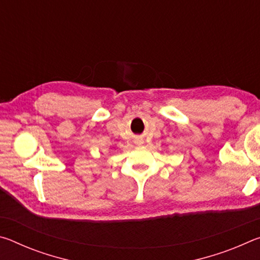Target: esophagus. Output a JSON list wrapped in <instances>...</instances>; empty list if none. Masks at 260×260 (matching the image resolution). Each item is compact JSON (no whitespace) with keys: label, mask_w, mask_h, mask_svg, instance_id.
Listing matches in <instances>:
<instances>
[{"label":"esophagus","mask_w":260,"mask_h":260,"mask_svg":"<svg viewBox=\"0 0 260 260\" xmlns=\"http://www.w3.org/2000/svg\"><path fill=\"white\" fill-rule=\"evenodd\" d=\"M138 143H139V144H141V143H142V140H140V141H138Z\"/></svg>","instance_id":"1"}]
</instances>
